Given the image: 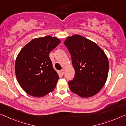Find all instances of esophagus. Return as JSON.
<instances>
[{"label":"esophagus","mask_w":126,"mask_h":126,"mask_svg":"<svg viewBox=\"0 0 126 126\" xmlns=\"http://www.w3.org/2000/svg\"><path fill=\"white\" fill-rule=\"evenodd\" d=\"M61 75H63V74H64V70H61Z\"/></svg>","instance_id":"34e87169"}]
</instances>
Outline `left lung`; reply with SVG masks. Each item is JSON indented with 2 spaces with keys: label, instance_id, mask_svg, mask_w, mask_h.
Here are the masks:
<instances>
[{
  "label": "left lung",
  "instance_id": "obj_1",
  "mask_svg": "<svg viewBox=\"0 0 126 126\" xmlns=\"http://www.w3.org/2000/svg\"><path fill=\"white\" fill-rule=\"evenodd\" d=\"M71 56L75 76L68 81L72 93L82 98L96 95L107 80L109 63L107 56L94 42L74 35L64 42Z\"/></svg>",
  "mask_w": 126,
  "mask_h": 126
}]
</instances>
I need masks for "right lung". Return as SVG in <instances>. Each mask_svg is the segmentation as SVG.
Wrapping results in <instances>:
<instances>
[{
  "label": "right lung",
  "mask_w": 126,
  "mask_h": 126,
  "mask_svg": "<svg viewBox=\"0 0 126 126\" xmlns=\"http://www.w3.org/2000/svg\"><path fill=\"white\" fill-rule=\"evenodd\" d=\"M56 37L33 39L17 55L15 64L17 80L28 95L42 97L55 89L59 77L49 54L61 43Z\"/></svg>",
  "instance_id": "obj_1"
}]
</instances>
